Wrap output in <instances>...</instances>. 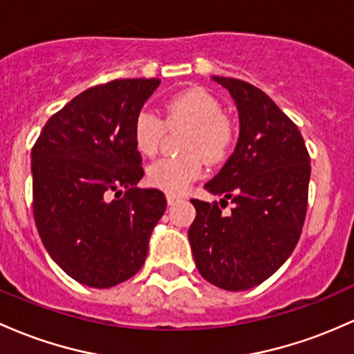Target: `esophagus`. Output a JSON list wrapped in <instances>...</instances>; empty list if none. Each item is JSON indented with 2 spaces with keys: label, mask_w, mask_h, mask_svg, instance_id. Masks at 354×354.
<instances>
[{
  "label": "esophagus",
  "mask_w": 354,
  "mask_h": 354,
  "mask_svg": "<svg viewBox=\"0 0 354 354\" xmlns=\"http://www.w3.org/2000/svg\"><path fill=\"white\" fill-rule=\"evenodd\" d=\"M181 198L180 196H176V195H166V201H168V205L171 207V205H174V203H178V201H180Z\"/></svg>",
  "instance_id": "obj_1"
}]
</instances>
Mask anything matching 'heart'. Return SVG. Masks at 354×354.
Wrapping results in <instances>:
<instances>
[{
	"mask_svg": "<svg viewBox=\"0 0 354 354\" xmlns=\"http://www.w3.org/2000/svg\"><path fill=\"white\" fill-rule=\"evenodd\" d=\"M168 126H189L183 146L186 156L162 158L147 166L146 180L154 188L169 195L183 193L192 181L203 174V156L208 162H218L227 156L234 141V129L223 118L220 102L205 88H189L171 97L165 106ZM165 124L149 109L138 112L133 126L136 149L153 156L161 142Z\"/></svg>",
	"mask_w": 354,
	"mask_h": 354,
	"instance_id": "heart-1",
	"label": "heart"
}]
</instances>
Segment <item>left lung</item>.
Masks as SVG:
<instances>
[{"label":"left lung","mask_w":354,"mask_h":354,"mask_svg":"<svg viewBox=\"0 0 354 354\" xmlns=\"http://www.w3.org/2000/svg\"><path fill=\"white\" fill-rule=\"evenodd\" d=\"M227 88L239 111L235 151L205 185L218 203L192 200L196 218L188 230L201 277L225 290H247L269 279L292 254L308 209L310 159L297 126L266 92L228 77H212Z\"/></svg>","instance_id":"1"}]
</instances>
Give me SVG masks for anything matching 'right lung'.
Returning a JSON list of instances; mask_svg holds the SVG:
<instances>
[{
  "instance_id": "right-lung-1",
  "label": "right lung",
  "mask_w": 354,
  "mask_h": 354,
  "mask_svg": "<svg viewBox=\"0 0 354 354\" xmlns=\"http://www.w3.org/2000/svg\"><path fill=\"white\" fill-rule=\"evenodd\" d=\"M159 82L87 88L48 119L32 149L38 234L57 266L84 286L107 289L133 277L166 209L162 192L138 188L145 171L133 139L136 115Z\"/></svg>"
}]
</instances>
